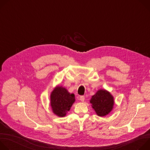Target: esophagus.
Here are the masks:
<instances>
[{
	"label": "esophagus",
	"mask_w": 150,
	"mask_h": 150,
	"mask_svg": "<svg viewBox=\"0 0 150 150\" xmlns=\"http://www.w3.org/2000/svg\"><path fill=\"white\" fill-rule=\"evenodd\" d=\"M79 100H81V101H82V102L84 101V100H85V97H84V96H80V97H79Z\"/></svg>",
	"instance_id": "esophagus-1"
}]
</instances>
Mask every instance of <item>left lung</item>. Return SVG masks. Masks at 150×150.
<instances>
[{"instance_id": "obj_1", "label": "left lung", "mask_w": 150, "mask_h": 150, "mask_svg": "<svg viewBox=\"0 0 150 150\" xmlns=\"http://www.w3.org/2000/svg\"><path fill=\"white\" fill-rule=\"evenodd\" d=\"M97 116L103 117L109 114L113 109L115 100L111 93L105 89L98 90L90 100Z\"/></svg>"}]
</instances>
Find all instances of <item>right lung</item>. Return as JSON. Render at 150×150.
<instances>
[{
	"instance_id": "add662e5",
	"label": "right lung",
	"mask_w": 150,
	"mask_h": 150,
	"mask_svg": "<svg viewBox=\"0 0 150 150\" xmlns=\"http://www.w3.org/2000/svg\"><path fill=\"white\" fill-rule=\"evenodd\" d=\"M50 106L53 113L60 117H65L75 101V94H71L61 85H56L50 94Z\"/></svg>"
}]
</instances>
